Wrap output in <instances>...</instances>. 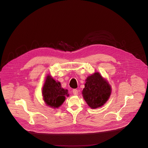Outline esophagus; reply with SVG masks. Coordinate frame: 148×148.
<instances>
[{
  "instance_id": "1",
  "label": "esophagus",
  "mask_w": 148,
  "mask_h": 148,
  "mask_svg": "<svg viewBox=\"0 0 148 148\" xmlns=\"http://www.w3.org/2000/svg\"><path fill=\"white\" fill-rule=\"evenodd\" d=\"M73 93L74 95H78V90H77V89H73Z\"/></svg>"
}]
</instances>
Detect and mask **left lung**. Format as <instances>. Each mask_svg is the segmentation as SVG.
Listing matches in <instances>:
<instances>
[{
	"label": "left lung",
	"mask_w": 148,
	"mask_h": 148,
	"mask_svg": "<svg viewBox=\"0 0 148 148\" xmlns=\"http://www.w3.org/2000/svg\"><path fill=\"white\" fill-rule=\"evenodd\" d=\"M111 92L112 88L109 83L99 73L95 72L86 79L82 94L89 106L92 109H96L106 102Z\"/></svg>",
	"instance_id": "8db88e82"
}]
</instances>
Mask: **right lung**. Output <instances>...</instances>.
<instances>
[{"mask_svg": "<svg viewBox=\"0 0 148 148\" xmlns=\"http://www.w3.org/2000/svg\"><path fill=\"white\" fill-rule=\"evenodd\" d=\"M42 95L46 104L54 109L58 108L69 97L68 90L62 88L60 83L56 81L50 75L46 79L42 89Z\"/></svg>", "mask_w": 148, "mask_h": 148, "instance_id": "right-lung-1", "label": "right lung"}]
</instances>
